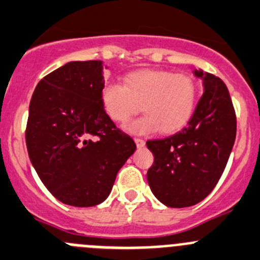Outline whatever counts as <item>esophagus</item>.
<instances>
[{"label": "esophagus", "instance_id": "1", "mask_svg": "<svg viewBox=\"0 0 260 260\" xmlns=\"http://www.w3.org/2000/svg\"><path fill=\"white\" fill-rule=\"evenodd\" d=\"M134 142H135V144H137V147L138 148H143L145 145V142L143 139H139V138H135L134 139Z\"/></svg>", "mask_w": 260, "mask_h": 260}]
</instances>
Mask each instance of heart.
Wrapping results in <instances>:
<instances>
[{"instance_id": "heart-1", "label": "heart", "mask_w": 260, "mask_h": 260, "mask_svg": "<svg viewBox=\"0 0 260 260\" xmlns=\"http://www.w3.org/2000/svg\"><path fill=\"white\" fill-rule=\"evenodd\" d=\"M106 113L116 122H126L140 110L142 117L130 121L125 130L132 134L159 132L171 134L184 127L194 113L198 86L187 74L166 70H138L123 78V85L106 83L101 90Z\"/></svg>"}]
</instances>
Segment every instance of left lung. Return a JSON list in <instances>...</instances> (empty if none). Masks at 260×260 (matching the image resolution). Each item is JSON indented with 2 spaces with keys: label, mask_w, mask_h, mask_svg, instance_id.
Returning <instances> with one entry per match:
<instances>
[{
  "label": "left lung",
  "mask_w": 260,
  "mask_h": 260,
  "mask_svg": "<svg viewBox=\"0 0 260 260\" xmlns=\"http://www.w3.org/2000/svg\"><path fill=\"white\" fill-rule=\"evenodd\" d=\"M194 75L203 81L204 91L187 126L172 137L147 142L154 157L148 184L170 208L195 206L208 197L223 174L236 138V116L227 86L200 69Z\"/></svg>",
  "instance_id": "left-lung-1"
}]
</instances>
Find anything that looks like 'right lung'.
<instances>
[{
	"instance_id": "add662e5",
	"label": "right lung",
	"mask_w": 260,
	"mask_h": 260,
	"mask_svg": "<svg viewBox=\"0 0 260 260\" xmlns=\"http://www.w3.org/2000/svg\"><path fill=\"white\" fill-rule=\"evenodd\" d=\"M103 69L102 61L65 63L39 81L29 106L30 162L49 192L68 206L105 202L137 149L103 108Z\"/></svg>"
}]
</instances>
